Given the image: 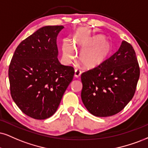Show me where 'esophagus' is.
<instances>
[{
    "instance_id": "1",
    "label": "esophagus",
    "mask_w": 148,
    "mask_h": 148,
    "mask_svg": "<svg viewBox=\"0 0 148 148\" xmlns=\"http://www.w3.org/2000/svg\"><path fill=\"white\" fill-rule=\"evenodd\" d=\"M81 74H82V72L79 70H78V69H75V70L74 76L76 78H79L80 77V75H81Z\"/></svg>"
}]
</instances>
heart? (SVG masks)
<instances>
[{
  "mask_svg": "<svg viewBox=\"0 0 148 148\" xmlns=\"http://www.w3.org/2000/svg\"><path fill=\"white\" fill-rule=\"evenodd\" d=\"M75 50L79 52V62L82 66L92 69L99 67L107 60L111 45L102 36L75 38L73 45L66 41L62 45V54L66 62L74 58Z\"/></svg>",
  "mask_w": 148,
  "mask_h": 148,
  "instance_id": "b5f03b06",
  "label": "heart"
}]
</instances>
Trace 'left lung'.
Returning a JSON list of instances; mask_svg holds the SVG:
<instances>
[{"label":"left lung","mask_w":148,"mask_h":148,"mask_svg":"<svg viewBox=\"0 0 148 148\" xmlns=\"http://www.w3.org/2000/svg\"><path fill=\"white\" fill-rule=\"evenodd\" d=\"M139 75L134 49L122 41L117 51L103 64L82 74L84 105L89 112L100 117L119 112L132 99Z\"/></svg>","instance_id":"1"}]
</instances>
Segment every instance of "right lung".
I'll return each mask as SVG.
<instances>
[{"mask_svg":"<svg viewBox=\"0 0 148 148\" xmlns=\"http://www.w3.org/2000/svg\"><path fill=\"white\" fill-rule=\"evenodd\" d=\"M64 27L45 26L21 42L9 68L11 95L23 112L45 119L57 110L74 69L58 60L57 37Z\"/></svg>","mask_w":148,"mask_h":148,"instance_id":"add662e5","label":"right lung"}]
</instances>
